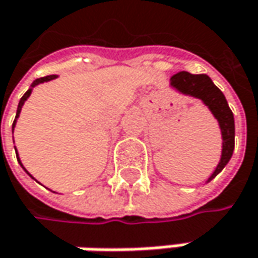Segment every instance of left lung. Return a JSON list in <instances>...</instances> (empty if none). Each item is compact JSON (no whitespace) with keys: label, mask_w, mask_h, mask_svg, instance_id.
I'll list each match as a JSON object with an SVG mask.
<instances>
[{"label":"left lung","mask_w":258,"mask_h":258,"mask_svg":"<svg viewBox=\"0 0 258 258\" xmlns=\"http://www.w3.org/2000/svg\"><path fill=\"white\" fill-rule=\"evenodd\" d=\"M171 84L184 95H190L195 98H199L204 101V104L210 108L214 117L220 123L221 135H223V151L218 166L215 168L214 174L211 175V181L217 177L223 168L229 163L233 148H235V118L233 113L229 108V104L223 95V92L212 83L207 74H190L185 71H181L171 77Z\"/></svg>","instance_id":"1"}]
</instances>
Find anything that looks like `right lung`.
<instances>
[{
  "mask_svg": "<svg viewBox=\"0 0 258 258\" xmlns=\"http://www.w3.org/2000/svg\"><path fill=\"white\" fill-rule=\"evenodd\" d=\"M53 79H56V76H46V77H41V79H37V80H34V83L31 84V87H34V86H37V84H40V83H44V81H50L53 80ZM31 92H32V89H29V90H26L25 92V95L20 98V101H19V107H17V113L16 117H15V121H13V127H15V124H16V120L17 117H19V114H20V110H22V107H23V104H25V101L29 98V95H31ZM19 160V159H17ZM20 163V162H19ZM22 165V163H20Z\"/></svg>",
  "mask_w": 258,
  "mask_h": 258,
  "instance_id": "add662e5",
  "label": "right lung"
}]
</instances>
